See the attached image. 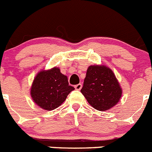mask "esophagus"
Listing matches in <instances>:
<instances>
[{"mask_svg": "<svg viewBox=\"0 0 152 152\" xmlns=\"http://www.w3.org/2000/svg\"><path fill=\"white\" fill-rule=\"evenodd\" d=\"M75 90H80V89L82 88V84L81 83H78V84H77V85L75 86Z\"/></svg>", "mask_w": 152, "mask_h": 152, "instance_id": "obj_1", "label": "esophagus"}]
</instances>
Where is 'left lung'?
Listing matches in <instances>:
<instances>
[{"instance_id":"obj_1","label":"left lung","mask_w":152,"mask_h":152,"mask_svg":"<svg viewBox=\"0 0 152 152\" xmlns=\"http://www.w3.org/2000/svg\"><path fill=\"white\" fill-rule=\"evenodd\" d=\"M80 92L89 104L99 111L115 106L122 95L115 74L105 65L89 66Z\"/></svg>"}]
</instances>
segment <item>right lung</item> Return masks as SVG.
<instances>
[{
	"label": "right lung",
	"instance_id": "1",
	"mask_svg": "<svg viewBox=\"0 0 152 152\" xmlns=\"http://www.w3.org/2000/svg\"><path fill=\"white\" fill-rule=\"evenodd\" d=\"M75 90L69 85L67 76L59 68L39 72L34 77L31 88V96L38 106L47 111L58 108L66 99L67 96Z\"/></svg>",
	"mask_w": 152,
	"mask_h": 152
}]
</instances>
